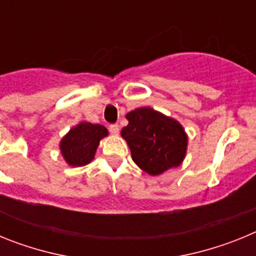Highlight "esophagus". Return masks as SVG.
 <instances>
[{"label": "esophagus", "mask_w": 256, "mask_h": 256, "mask_svg": "<svg viewBox=\"0 0 256 256\" xmlns=\"http://www.w3.org/2000/svg\"><path fill=\"white\" fill-rule=\"evenodd\" d=\"M119 130H120V128H119V126H118V124H112V126H108V130H110V133L114 136L119 134Z\"/></svg>", "instance_id": "obj_1"}]
</instances>
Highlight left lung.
<instances>
[{
	"label": "left lung",
	"mask_w": 256,
	"mask_h": 256,
	"mask_svg": "<svg viewBox=\"0 0 256 256\" xmlns=\"http://www.w3.org/2000/svg\"><path fill=\"white\" fill-rule=\"evenodd\" d=\"M126 118L128 126L120 134L140 169L150 176H160L182 164L188 137L180 122L148 106L132 110Z\"/></svg>",
	"instance_id": "left-lung-1"
}]
</instances>
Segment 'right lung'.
<instances>
[{"instance_id":"right-lung-1","label":"right lung","mask_w":256,"mask_h":256,"mask_svg":"<svg viewBox=\"0 0 256 256\" xmlns=\"http://www.w3.org/2000/svg\"><path fill=\"white\" fill-rule=\"evenodd\" d=\"M108 134L101 124L80 122L61 138L58 148L70 166H84L94 159L100 141Z\"/></svg>"}]
</instances>
